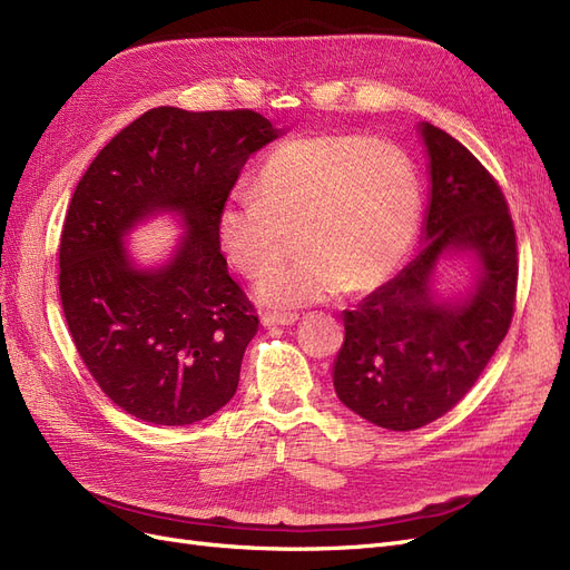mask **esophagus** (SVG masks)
Returning <instances> with one entry per match:
<instances>
[{
  "mask_svg": "<svg viewBox=\"0 0 570 570\" xmlns=\"http://www.w3.org/2000/svg\"><path fill=\"white\" fill-rule=\"evenodd\" d=\"M297 323V314H275V312H266L262 316V325L271 327V325H295Z\"/></svg>",
  "mask_w": 570,
  "mask_h": 570,
  "instance_id": "obj_1",
  "label": "esophagus"
}]
</instances>
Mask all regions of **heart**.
Returning a JSON list of instances; mask_svg holds the SVG:
<instances>
[{
  "mask_svg": "<svg viewBox=\"0 0 570 570\" xmlns=\"http://www.w3.org/2000/svg\"><path fill=\"white\" fill-rule=\"evenodd\" d=\"M258 194L233 195L218 216L220 245L233 266L258 278L301 233L303 256L268 273L256 299L297 308L347 287L381 285L402 264L419 233L421 183L409 154L364 135L299 137L258 170Z\"/></svg>",
  "mask_w": 570,
  "mask_h": 570,
  "instance_id": "heart-1",
  "label": "heart"
}]
</instances>
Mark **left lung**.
Returning <instances> with one entry per match:
<instances>
[{
	"label": "left lung",
	"mask_w": 570,
	"mask_h": 570,
	"mask_svg": "<svg viewBox=\"0 0 570 570\" xmlns=\"http://www.w3.org/2000/svg\"><path fill=\"white\" fill-rule=\"evenodd\" d=\"M428 154V209L413 262L344 312L333 364L340 402L387 430H416L463 400L504 340L519 281L515 233L502 189L450 132L419 124ZM465 257L472 285L434 287L439 268Z\"/></svg>",
	"instance_id": "obj_1"
}]
</instances>
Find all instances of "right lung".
Segmentation results:
<instances>
[{"label": "right lung", "instance_id": "1", "mask_svg": "<svg viewBox=\"0 0 570 570\" xmlns=\"http://www.w3.org/2000/svg\"><path fill=\"white\" fill-rule=\"evenodd\" d=\"M281 128L249 109L142 114L101 149L68 206L59 292L68 331L109 400L154 425L226 406L258 318L220 254L218 216L254 151ZM157 215L184 235L140 265L129 233Z\"/></svg>", "mask_w": 570, "mask_h": 570}]
</instances>
